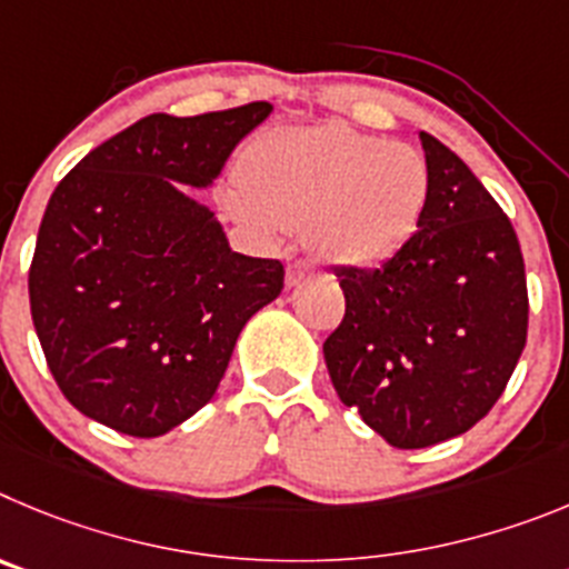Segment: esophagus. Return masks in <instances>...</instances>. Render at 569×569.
I'll use <instances>...</instances> for the list:
<instances>
[{
  "label": "esophagus",
  "instance_id": "34e87169",
  "mask_svg": "<svg viewBox=\"0 0 569 569\" xmlns=\"http://www.w3.org/2000/svg\"><path fill=\"white\" fill-rule=\"evenodd\" d=\"M311 274H315V266L306 263V260H295V263L286 266V286H300Z\"/></svg>",
  "mask_w": 569,
  "mask_h": 569
}]
</instances>
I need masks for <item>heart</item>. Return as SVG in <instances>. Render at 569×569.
<instances>
[{
	"label": "heart",
	"instance_id": "b5f03b06",
	"mask_svg": "<svg viewBox=\"0 0 569 569\" xmlns=\"http://www.w3.org/2000/svg\"><path fill=\"white\" fill-rule=\"evenodd\" d=\"M229 212L263 238L309 229L315 252L348 272H377L419 232L431 201L422 152L342 124L258 138L227 189Z\"/></svg>",
	"mask_w": 569,
	"mask_h": 569
}]
</instances>
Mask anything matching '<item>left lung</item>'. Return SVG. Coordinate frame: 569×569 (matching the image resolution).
Wrapping results in <instances>:
<instances>
[{"label":"left lung","instance_id":"obj_1","mask_svg":"<svg viewBox=\"0 0 569 569\" xmlns=\"http://www.w3.org/2000/svg\"><path fill=\"white\" fill-rule=\"evenodd\" d=\"M419 141L431 170L422 227L377 272L337 269L346 317L322 342L342 406L402 450L470 431L527 340L513 223L457 152L428 132Z\"/></svg>","mask_w":569,"mask_h":569}]
</instances>
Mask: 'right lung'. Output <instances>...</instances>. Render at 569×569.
Here are the masks:
<instances>
[{
  "mask_svg": "<svg viewBox=\"0 0 569 569\" xmlns=\"http://www.w3.org/2000/svg\"><path fill=\"white\" fill-rule=\"evenodd\" d=\"M269 116V101L192 119L152 112L87 152L50 196L30 315L84 417L138 439L170 433L214 397L249 317L280 295L283 263L232 252L192 196Z\"/></svg>",
  "mask_w": 569,
  "mask_h": 569,
  "instance_id": "obj_1",
  "label": "right lung"
}]
</instances>
